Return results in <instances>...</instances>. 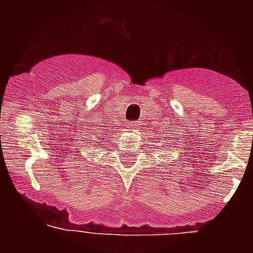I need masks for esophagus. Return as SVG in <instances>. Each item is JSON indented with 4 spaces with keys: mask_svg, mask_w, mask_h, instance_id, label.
<instances>
[{
    "mask_svg": "<svg viewBox=\"0 0 253 253\" xmlns=\"http://www.w3.org/2000/svg\"><path fill=\"white\" fill-rule=\"evenodd\" d=\"M139 122H130L129 123V128L130 129H138L139 128Z\"/></svg>",
    "mask_w": 253,
    "mask_h": 253,
    "instance_id": "esophagus-1",
    "label": "esophagus"
}]
</instances>
